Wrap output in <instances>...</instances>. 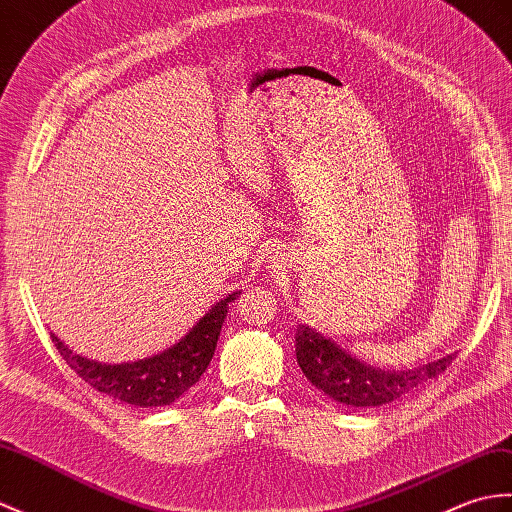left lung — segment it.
Returning a JSON list of instances; mask_svg holds the SVG:
<instances>
[{
	"instance_id": "left-lung-1",
	"label": "left lung",
	"mask_w": 512,
	"mask_h": 512,
	"mask_svg": "<svg viewBox=\"0 0 512 512\" xmlns=\"http://www.w3.org/2000/svg\"><path fill=\"white\" fill-rule=\"evenodd\" d=\"M296 360L310 382L344 406L371 408L395 401L410 390L430 382L447 371L454 355L414 368V371L386 373L382 368L364 366L338 349L334 342L299 325L296 331Z\"/></svg>"
}]
</instances>
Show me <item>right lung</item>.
Wrapping results in <instances>:
<instances>
[{
    "instance_id": "right-lung-1",
    "label": "right lung",
    "mask_w": 512,
    "mask_h": 512,
    "mask_svg": "<svg viewBox=\"0 0 512 512\" xmlns=\"http://www.w3.org/2000/svg\"><path fill=\"white\" fill-rule=\"evenodd\" d=\"M235 296L237 292L213 305L198 320L196 327L181 342L174 344L172 349L139 362L100 364L74 355L54 334L52 342L56 344L58 353L63 355V360L71 366V371L85 379L91 388L113 399L130 403V406H170L178 397L185 395L198 382L200 375L207 371L213 351H216L222 323L229 312V303L235 301Z\"/></svg>"
}]
</instances>
